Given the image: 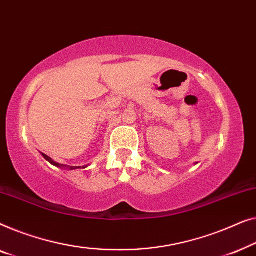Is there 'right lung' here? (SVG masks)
Here are the masks:
<instances>
[{"label":"right lung","instance_id":"1","mask_svg":"<svg viewBox=\"0 0 256 256\" xmlns=\"http://www.w3.org/2000/svg\"><path fill=\"white\" fill-rule=\"evenodd\" d=\"M42 156H44L45 159L48 160V161H50V162H51L52 164L56 166V167H60V168H66V169H70V170H73V169H81V168H86V167H87V166H80V167H78V166H67V164H58V162H56L54 160H52L51 158L46 156V154H42Z\"/></svg>","mask_w":256,"mask_h":256}]
</instances>
